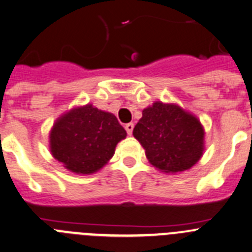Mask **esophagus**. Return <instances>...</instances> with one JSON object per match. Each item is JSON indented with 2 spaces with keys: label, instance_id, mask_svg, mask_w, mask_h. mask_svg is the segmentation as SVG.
<instances>
[{
  "label": "esophagus",
  "instance_id": "1",
  "mask_svg": "<svg viewBox=\"0 0 252 252\" xmlns=\"http://www.w3.org/2000/svg\"><path fill=\"white\" fill-rule=\"evenodd\" d=\"M124 128H126V133H128V135H131V133H133V129H134V124L133 123L126 124V126H124Z\"/></svg>",
  "mask_w": 252,
  "mask_h": 252
}]
</instances>
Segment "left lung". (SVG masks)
<instances>
[{
  "label": "left lung",
  "mask_w": 252,
  "mask_h": 252,
  "mask_svg": "<svg viewBox=\"0 0 252 252\" xmlns=\"http://www.w3.org/2000/svg\"><path fill=\"white\" fill-rule=\"evenodd\" d=\"M201 121L177 103L156 101L143 109L133 135L149 162L165 173H178L196 165L204 151Z\"/></svg>",
  "instance_id": "left-lung-1"
}]
</instances>
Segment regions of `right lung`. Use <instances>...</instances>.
<instances>
[{
	"instance_id": "right-lung-1",
	"label": "right lung",
	"mask_w": 252,
	"mask_h": 252,
	"mask_svg": "<svg viewBox=\"0 0 252 252\" xmlns=\"http://www.w3.org/2000/svg\"><path fill=\"white\" fill-rule=\"evenodd\" d=\"M126 131L109 112L92 104L74 107L61 114L49 133V149L66 170L92 175L113 158Z\"/></svg>"
}]
</instances>
